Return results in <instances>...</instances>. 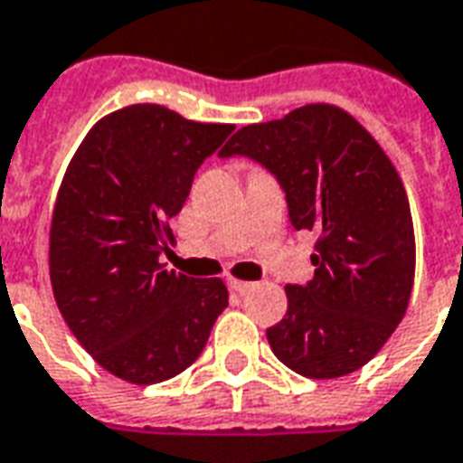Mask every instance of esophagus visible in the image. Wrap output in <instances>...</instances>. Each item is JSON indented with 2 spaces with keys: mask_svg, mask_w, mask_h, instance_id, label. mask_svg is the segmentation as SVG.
<instances>
[{
  "mask_svg": "<svg viewBox=\"0 0 463 463\" xmlns=\"http://www.w3.org/2000/svg\"><path fill=\"white\" fill-rule=\"evenodd\" d=\"M255 284L252 282H242V279H231V289L238 294H248Z\"/></svg>",
  "mask_w": 463,
  "mask_h": 463,
  "instance_id": "obj_1",
  "label": "esophagus"
}]
</instances>
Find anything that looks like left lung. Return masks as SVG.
<instances>
[{"instance_id":"1","label":"left lung","mask_w":463,"mask_h":463,"mask_svg":"<svg viewBox=\"0 0 463 463\" xmlns=\"http://www.w3.org/2000/svg\"><path fill=\"white\" fill-rule=\"evenodd\" d=\"M248 156L279 181L297 231L318 232L314 279L287 284V314L267 328L304 378H341L385 345L410 304L414 231L402 179L371 132L326 102L235 132L221 156Z\"/></svg>"}]
</instances>
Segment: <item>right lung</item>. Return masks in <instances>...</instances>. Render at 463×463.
Instances as JSON below:
<instances>
[{"mask_svg":"<svg viewBox=\"0 0 463 463\" xmlns=\"http://www.w3.org/2000/svg\"><path fill=\"white\" fill-rule=\"evenodd\" d=\"M235 127L129 105L95 122L68 164L51 218L49 272L68 328L102 368L135 385L186 371L228 307L218 277L159 262L198 166Z\"/></svg>","mask_w":463,"mask_h":463,"instance_id":"add662e5","label":"right lung"}]
</instances>
